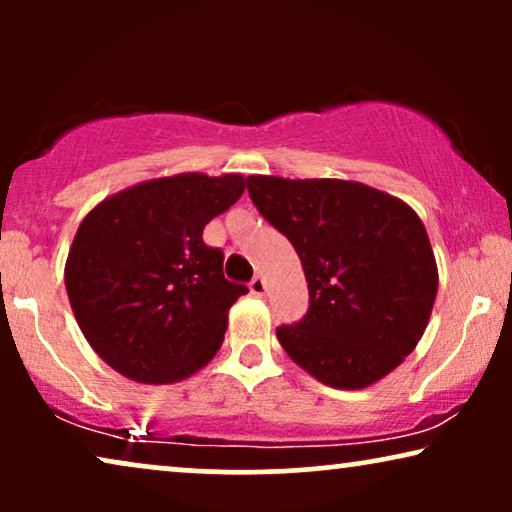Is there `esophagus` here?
<instances>
[{"label": "esophagus", "mask_w": 512, "mask_h": 512, "mask_svg": "<svg viewBox=\"0 0 512 512\" xmlns=\"http://www.w3.org/2000/svg\"><path fill=\"white\" fill-rule=\"evenodd\" d=\"M265 289H268V286H265V279H263L261 275L251 279V284H249V291L254 293L256 298H263V296H265Z\"/></svg>", "instance_id": "34e87169"}]
</instances>
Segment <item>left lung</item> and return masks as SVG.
<instances>
[{
	"label": "left lung",
	"mask_w": 512,
	"mask_h": 512,
	"mask_svg": "<svg viewBox=\"0 0 512 512\" xmlns=\"http://www.w3.org/2000/svg\"><path fill=\"white\" fill-rule=\"evenodd\" d=\"M251 200L303 263L310 310L277 328L284 352L333 389H366L412 354L429 326L438 265L401 198L361 181L247 177Z\"/></svg>",
	"instance_id": "1"
}]
</instances>
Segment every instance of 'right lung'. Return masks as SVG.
I'll return each instance as SVG.
<instances>
[{"instance_id":"right-lung-1","label":"right lung","mask_w":512,"mask_h":512,"mask_svg":"<svg viewBox=\"0 0 512 512\" xmlns=\"http://www.w3.org/2000/svg\"><path fill=\"white\" fill-rule=\"evenodd\" d=\"M242 174L181 172L123 188L83 216L65 263L83 338L128 380L174 384L219 352L249 289L223 277L202 230L240 200Z\"/></svg>"}]
</instances>
